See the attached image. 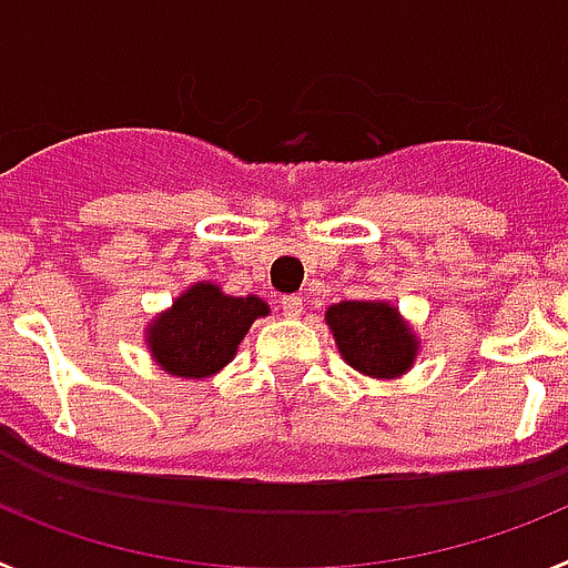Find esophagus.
I'll return each mask as SVG.
<instances>
[{"label":"esophagus","instance_id":"34e87169","mask_svg":"<svg viewBox=\"0 0 568 568\" xmlns=\"http://www.w3.org/2000/svg\"><path fill=\"white\" fill-rule=\"evenodd\" d=\"M281 313L287 315V318H298L304 313V298L301 295H284L281 298Z\"/></svg>","mask_w":568,"mask_h":568}]
</instances>
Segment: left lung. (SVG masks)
Masks as SVG:
<instances>
[{"mask_svg": "<svg viewBox=\"0 0 568 568\" xmlns=\"http://www.w3.org/2000/svg\"><path fill=\"white\" fill-rule=\"evenodd\" d=\"M327 324L344 361L358 373L395 378L413 366L415 335L389 304L344 301L327 310Z\"/></svg>", "mask_w": 568, "mask_h": 568, "instance_id": "8db88e82", "label": "left lung"}]
</instances>
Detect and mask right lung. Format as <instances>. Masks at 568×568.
<instances>
[{
	"label": "right lung",
	"instance_id": "1",
	"mask_svg": "<svg viewBox=\"0 0 568 568\" xmlns=\"http://www.w3.org/2000/svg\"><path fill=\"white\" fill-rule=\"evenodd\" d=\"M267 313L255 295L233 298L215 284H195L150 327V353L170 375L204 378L233 358L250 324Z\"/></svg>",
	"mask_w": 568,
	"mask_h": 568
}]
</instances>
